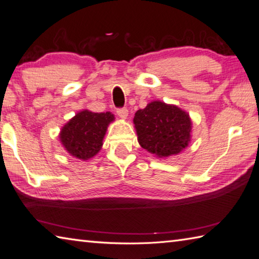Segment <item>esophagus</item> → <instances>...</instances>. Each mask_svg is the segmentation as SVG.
Listing matches in <instances>:
<instances>
[{"instance_id":"obj_1","label":"esophagus","mask_w":259,"mask_h":259,"mask_svg":"<svg viewBox=\"0 0 259 259\" xmlns=\"http://www.w3.org/2000/svg\"><path fill=\"white\" fill-rule=\"evenodd\" d=\"M117 115L122 119H126L128 116V110L126 108H119V109H117Z\"/></svg>"}]
</instances>
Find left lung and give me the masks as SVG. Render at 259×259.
I'll return each mask as SVG.
<instances>
[{
	"instance_id": "1",
	"label": "left lung",
	"mask_w": 259,
	"mask_h": 259,
	"mask_svg": "<svg viewBox=\"0 0 259 259\" xmlns=\"http://www.w3.org/2000/svg\"><path fill=\"white\" fill-rule=\"evenodd\" d=\"M133 123L140 145L159 159L178 155L191 141V118L177 105L153 100L137 110Z\"/></svg>"
}]
</instances>
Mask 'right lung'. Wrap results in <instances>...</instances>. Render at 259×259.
Instances as JSON below:
<instances>
[{
    "mask_svg": "<svg viewBox=\"0 0 259 259\" xmlns=\"http://www.w3.org/2000/svg\"><path fill=\"white\" fill-rule=\"evenodd\" d=\"M114 120L115 116L110 112L82 109L62 126L59 141L68 154L81 161L91 160L102 150L108 125Z\"/></svg>",
    "mask_w": 259,
    "mask_h": 259,
    "instance_id": "1",
    "label": "right lung"
}]
</instances>
